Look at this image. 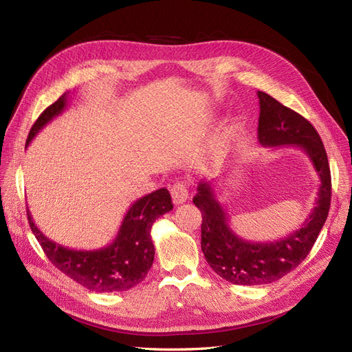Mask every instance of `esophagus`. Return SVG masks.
<instances>
[{"label":"esophagus","mask_w":352,"mask_h":352,"mask_svg":"<svg viewBox=\"0 0 352 352\" xmlns=\"http://www.w3.org/2000/svg\"><path fill=\"white\" fill-rule=\"evenodd\" d=\"M170 194H172V199L176 206L184 204L189 198V190L184 182H176L170 189Z\"/></svg>","instance_id":"1"}]
</instances>
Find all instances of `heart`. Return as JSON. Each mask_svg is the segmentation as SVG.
Wrapping results in <instances>:
<instances>
[{"mask_svg":"<svg viewBox=\"0 0 352 352\" xmlns=\"http://www.w3.org/2000/svg\"><path fill=\"white\" fill-rule=\"evenodd\" d=\"M239 133V124L235 120H229L220 127V131L214 140V146L217 148H228L232 141H235V138Z\"/></svg>","mask_w":352,"mask_h":352,"instance_id":"heart-1","label":"heart"}]
</instances>
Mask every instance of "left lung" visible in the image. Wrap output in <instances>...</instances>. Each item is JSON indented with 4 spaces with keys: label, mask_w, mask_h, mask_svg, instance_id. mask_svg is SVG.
I'll return each mask as SVG.
<instances>
[{
    "label": "left lung",
    "mask_w": 352,
    "mask_h": 352,
    "mask_svg": "<svg viewBox=\"0 0 352 352\" xmlns=\"http://www.w3.org/2000/svg\"><path fill=\"white\" fill-rule=\"evenodd\" d=\"M260 101L258 142L264 146H296L311 160L320 177L316 207L291 235L273 242H250L229 226V216L210 182H199L194 204L202 214L201 250L210 267L235 285H267L300 265L320 233L332 197V180L324 145L313 124L282 105L269 94L257 92Z\"/></svg>",
    "instance_id": "8db88e82"
}]
</instances>
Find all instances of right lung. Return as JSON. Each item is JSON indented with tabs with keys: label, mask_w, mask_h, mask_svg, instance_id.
Listing matches in <instances>:
<instances>
[{
	"label": "right lung",
	"mask_w": 352,
	"mask_h": 352,
	"mask_svg": "<svg viewBox=\"0 0 352 352\" xmlns=\"http://www.w3.org/2000/svg\"><path fill=\"white\" fill-rule=\"evenodd\" d=\"M67 94L44 110L32 126L26 146L36 133L54 117L65 111ZM173 208L172 197L166 188L157 189L136 199L127 210L114 241L100 250H70L51 241L42 233L28 210L32 232L56 267L95 292H122L141 283L154 261V243L151 241L153 223Z\"/></svg>",
	"instance_id": "add662e5"
}]
</instances>
